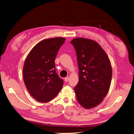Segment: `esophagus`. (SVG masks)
I'll return each instance as SVG.
<instances>
[{
  "mask_svg": "<svg viewBox=\"0 0 134 134\" xmlns=\"http://www.w3.org/2000/svg\"><path fill=\"white\" fill-rule=\"evenodd\" d=\"M68 79H69V77H65V78H64V81L66 82H68Z\"/></svg>",
  "mask_w": 134,
  "mask_h": 134,
  "instance_id": "obj_1",
  "label": "esophagus"
}]
</instances>
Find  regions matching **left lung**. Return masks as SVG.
<instances>
[{"instance_id": "8db88e82", "label": "left lung", "mask_w": 134, "mask_h": 134, "mask_svg": "<svg viewBox=\"0 0 134 134\" xmlns=\"http://www.w3.org/2000/svg\"><path fill=\"white\" fill-rule=\"evenodd\" d=\"M77 55L79 82L74 90L79 103L86 109L103 100L112 79V67L104 49L93 40L76 38L71 41Z\"/></svg>"}]
</instances>
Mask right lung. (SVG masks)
Segmentation results:
<instances>
[{"label": "right lung", "instance_id": "1", "mask_svg": "<svg viewBox=\"0 0 134 134\" xmlns=\"http://www.w3.org/2000/svg\"><path fill=\"white\" fill-rule=\"evenodd\" d=\"M65 40L60 37L43 40L34 47L25 60V85L30 95L39 102L51 101L63 87V80L56 72L54 60Z\"/></svg>", "mask_w": 134, "mask_h": 134}]
</instances>
